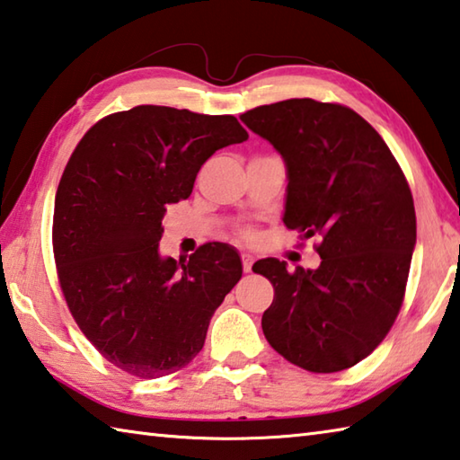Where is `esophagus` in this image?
I'll return each instance as SVG.
<instances>
[{
    "instance_id": "1",
    "label": "esophagus",
    "mask_w": 460,
    "mask_h": 460,
    "mask_svg": "<svg viewBox=\"0 0 460 460\" xmlns=\"http://www.w3.org/2000/svg\"><path fill=\"white\" fill-rule=\"evenodd\" d=\"M241 259H243V271H245V273H249V271H252V267H253V261H255V259H253V255H249V253H243V257H241Z\"/></svg>"
}]
</instances>
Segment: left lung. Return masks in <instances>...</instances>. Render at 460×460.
Returning a JSON list of instances; mask_svg holds the SVG:
<instances>
[{"instance_id":"left-lung-1","label":"left lung","mask_w":460,"mask_h":460,"mask_svg":"<svg viewBox=\"0 0 460 460\" xmlns=\"http://www.w3.org/2000/svg\"><path fill=\"white\" fill-rule=\"evenodd\" d=\"M286 163L283 223L320 235L315 270L275 257L255 273L275 297L261 328L275 352L330 374L374 352L402 305L416 245L411 189L390 148L346 106L291 98L239 116Z\"/></svg>"}]
</instances>
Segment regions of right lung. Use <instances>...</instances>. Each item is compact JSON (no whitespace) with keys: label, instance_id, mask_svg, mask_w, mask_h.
<instances>
[{"label":"right lung","instance_id":"right-lung-1","mask_svg":"<svg viewBox=\"0 0 460 460\" xmlns=\"http://www.w3.org/2000/svg\"><path fill=\"white\" fill-rule=\"evenodd\" d=\"M235 116L135 106L92 127L54 203V257L82 333L116 368L161 378L193 360L241 279L235 247L163 257V217L189 199L208 156L247 140Z\"/></svg>","mask_w":460,"mask_h":460}]
</instances>
